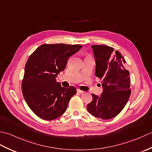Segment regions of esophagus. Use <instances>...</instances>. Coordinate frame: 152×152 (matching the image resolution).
I'll use <instances>...</instances> for the list:
<instances>
[{
  "label": "esophagus",
  "mask_w": 152,
  "mask_h": 152,
  "mask_svg": "<svg viewBox=\"0 0 152 152\" xmlns=\"http://www.w3.org/2000/svg\"><path fill=\"white\" fill-rule=\"evenodd\" d=\"M77 92L78 93H80V94H82V93L84 92L83 91H82V90H80V89H77Z\"/></svg>",
  "instance_id": "obj_1"
}]
</instances>
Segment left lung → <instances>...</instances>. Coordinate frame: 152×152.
Here are the masks:
<instances>
[{
	"instance_id": "1",
	"label": "left lung",
	"mask_w": 152,
	"mask_h": 152,
	"mask_svg": "<svg viewBox=\"0 0 152 152\" xmlns=\"http://www.w3.org/2000/svg\"><path fill=\"white\" fill-rule=\"evenodd\" d=\"M95 61V75L102 80V94H92L87 110L95 118L108 119L120 113L131 95L129 72L118 51L105 45H92Z\"/></svg>"
}]
</instances>
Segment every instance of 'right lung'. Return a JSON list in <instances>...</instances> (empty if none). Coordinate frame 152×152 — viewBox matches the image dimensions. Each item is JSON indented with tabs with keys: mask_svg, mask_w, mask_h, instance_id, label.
Segmentation results:
<instances>
[{
	"mask_svg": "<svg viewBox=\"0 0 152 152\" xmlns=\"http://www.w3.org/2000/svg\"><path fill=\"white\" fill-rule=\"evenodd\" d=\"M82 48L78 44H43L28 57L22 93L28 107L39 118L52 120L66 111L76 89L63 88L56 78L65 69L69 58Z\"/></svg>",
	"mask_w": 152,
	"mask_h": 152,
	"instance_id": "1",
	"label": "right lung"
}]
</instances>
